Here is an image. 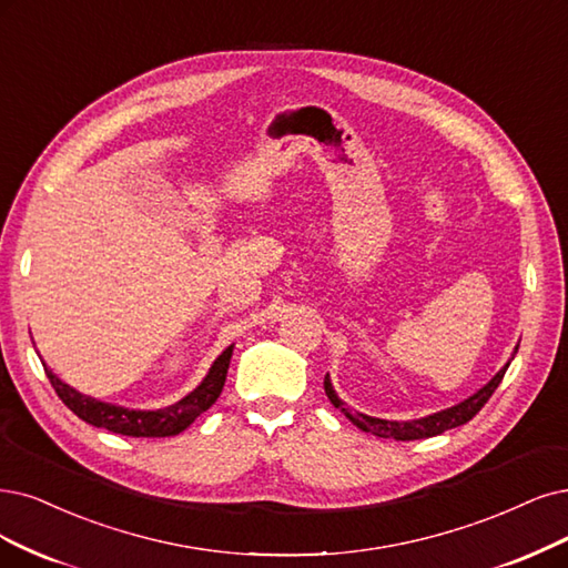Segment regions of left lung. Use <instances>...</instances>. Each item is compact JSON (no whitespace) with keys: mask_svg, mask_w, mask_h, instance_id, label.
<instances>
[{"mask_svg":"<svg viewBox=\"0 0 568 568\" xmlns=\"http://www.w3.org/2000/svg\"><path fill=\"white\" fill-rule=\"evenodd\" d=\"M517 348H519V344H517ZM515 353H517V351H515ZM508 365H510V363H508ZM508 365L503 367L485 388H479L475 395H470L468 400H464L460 405H454V407H449V409H445V412H437V414H433V416L416 418V422H386V418H374V416H367V414H361V412H351V409L339 400L337 393H334L327 374H325V382H323V384H325V393H327V397H329V403H332L334 407H337V409H342V412L351 418L353 426H358L361 430L372 433V435H376V437H393V439H403V443H409V439L433 437V435H439V433H445V430H449V428L468 424L470 418H473L481 407L487 405V400L494 395V390L498 388V384L503 382V376H506Z\"/></svg>","mask_w":568,"mask_h":568,"instance_id":"left-lung-1","label":"left lung"}]
</instances>
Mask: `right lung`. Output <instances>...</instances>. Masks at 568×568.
Masks as SVG:
<instances>
[{
	"label": "right lung",
	"mask_w": 568,
	"mask_h": 568,
	"mask_svg": "<svg viewBox=\"0 0 568 568\" xmlns=\"http://www.w3.org/2000/svg\"><path fill=\"white\" fill-rule=\"evenodd\" d=\"M231 351H234V346H229L213 363V367H210L207 376L196 390L182 397L180 403L165 407V409H156V412L123 409L116 405L100 403V400H95V397L81 395L79 390L70 388L68 384H62L49 367H44V372H47L49 382L55 388L60 400L65 403L81 418V422L119 433V435H131V437H171V435L182 433L186 426H192L196 422V416H201L205 409L215 405V400L224 388V382H226Z\"/></svg>",
	"instance_id": "obj_1"
}]
</instances>
